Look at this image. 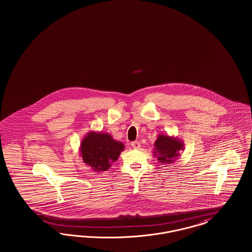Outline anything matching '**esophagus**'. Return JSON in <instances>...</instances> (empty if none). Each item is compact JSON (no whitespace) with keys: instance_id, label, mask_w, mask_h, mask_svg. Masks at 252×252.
I'll list each match as a JSON object with an SVG mask.
<instances>
[{"instance_id":"34e87169","label":"esophagus","mask_w":252,"mask_h":252,"mask_svg":"<svg viewBox=\"0 0 252 252\" xmlns=\"http://www.w3.org/2000/svg\"><path fill=\"white\" fill-rule=\"evenodd\" d=\"M131 146L134 148V149H139L140 147H141V144H140V142H133L131 143Z\"/></svg>"}]
</instances>
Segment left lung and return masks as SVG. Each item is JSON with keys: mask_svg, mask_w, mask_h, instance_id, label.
Wrapping results in <instances>:
<instances>
[{"mask_svg": "<svg viewBox=\"0 0 252 252\" xmlns=\"http://www.w3.org/2000/svg\"><path fill=\"white\" fill-rule=\"evenodd\" d=\"M153 150L159 162L171 164L180 158V151L184 150V143L178 137L160 133L157 137Z\"/></svg>", "mask_w": 252, "mask_h": 252, "instance_id": "8db88e82", "label": "left lung"}]
</instances>
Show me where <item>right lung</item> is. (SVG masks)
<instances>
[{
	"instance_id": "add662e5",
	"label": "right lung",
	"mask_w": 252,
	"mask_h": 252,
	"mask_svg": "<svg viewBox=\"0 0 252 252\" xmlns=\"http://www.w3.org/2000/svg\"><path fill=\"white\" fill-rule=\"evenodd\" d=\"M124 149V144L114 140L110 134L92 130L82 139L79 152L83 162L94 172H104L118 159Z\"/></svg>"
}]
</instances>
